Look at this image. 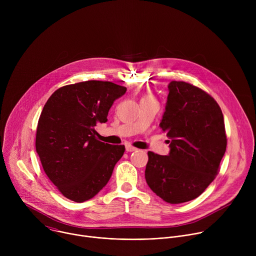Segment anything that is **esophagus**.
I'll return each instance as SVG.
<instances>
[{"instance_id": "obj_1", "label": "esophagus", "mask_w": 256, "mask_h": 256, "mask_svg": "<svg viewBox=\"0 0 256 256\" xmlns=\"http://www.w3.org/2000/svg\"><path fill=\"white\" fill-rule=\"evenodd\" d=\"M126 152H134V151H136V149L130 144H126Z\"/></svg>"}]
</instances>
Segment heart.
Segmentation results:
<instances>
[{"label": "heart", "mask_w": 256, "mask_h": 256, "mask_svg": "<svg viewBox=\"0 0 256 256\" xmlns=\"http://www.w3.org/2000/svg\"><path fill=\"white\" fill-rule=\"evenodd\" d=\"M142 98H150V96H144Z\"/></svg>", "instance_id": "1"}]
</instances>
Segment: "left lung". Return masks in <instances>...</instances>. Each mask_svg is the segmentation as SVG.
Returning <instances> with one entry per match:
<instances>
[{
  "label": "left lung",
  "mask_w": 256,
  "mask_h": 256,
  "mask_svg": "<svg viewBox=\"0 0 256 256\" xmlns=\"http://www.w3.org/2000/svg\"><path fill=\"white\" fill-rule=\"evenodd\" d=\"M160 128L170 138L167 156L148 152L144 178L169 204L200 196L218 172L226 152L224 116L216 100L186 82L171 81Z\"/></svg>",
  "instance_id": "obj_1"
}]
</instances>
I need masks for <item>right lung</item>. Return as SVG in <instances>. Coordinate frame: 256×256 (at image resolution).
I'll return each mask as SVG.
<instances>
[{
	"mask_svg": "<svg viewBox=\"0 0 256 256\" xmlns=\"http://www.w3.org/2000/svg\"><path fill=\"white\" fill-rule=\"evenodd\" d=\"M126 87L86 81L64 86L48 98L36 130L35 147L44 170L64 196L83 202L109 181L124 146L96 138L95 126L107 122Z\"/></svg>",
	"mask_w": 256,
	"mask_h": 256,
	"instance_id": "right-lung-1",
	"label": "right lung"
}]
</instances>
